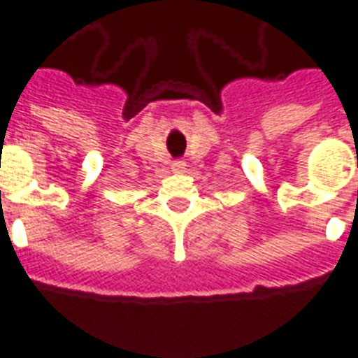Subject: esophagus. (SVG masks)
Returning a JSON list of instances; mask_svg holds the SVG:
<instances>
[{
    "label": "esophagus",
    "instance_id": "obj_1",
    "mask_svg": "<svg viewBox=\"0 0 358 358\" xmlns=\"http://www.w3.org/2000/svg\"><path fill=\"white\" fill-rule=\"evenodd\" d=\"M172 171L184 172L186 171V163H184V161H174V163H172Z\"/></svg>",
    "mask_w": 358,
    "mask_h": 358
}]
</instances>
